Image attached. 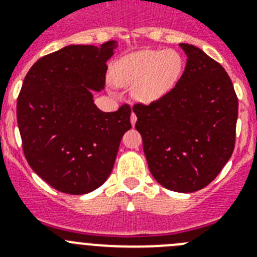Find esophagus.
Here are the masks:
<instances>
[{"label":"esophagus","mask_w":257,"mask_h":257,"mask_svg":"<svg viewBox=\"0 0 257 257\" xmlns=\"http://www.w3.org/2000/svg\"><path fill=\"white\" fill-rule=\"evenodd\" d=\"M130 119H131V124H133V126H135V123H136V119H138V117H136V114L135 113H131V117H130Z\"/></svg>","instance_id":"34e87169"}]
</instances>
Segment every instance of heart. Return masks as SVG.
<instances>
[{"mask_svg": "<svg viewBox=\"0 0 257 257\" xmlns=\"http://www.w3.org/2000/svg\"><path fill=\"white\" fill-rule=\"evenodd\" d=\"M183 67V58L175 50H140L118 59L110 68V79L119 87L131 86L135 100L151 104L175 87Z\"/></svg>", "mask_w": 257, "mask_h": 257, "instance_id": "heart-1", "label": "heart"}]
</instances>
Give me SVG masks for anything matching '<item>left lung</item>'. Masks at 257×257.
Here are the masks:
<instances>
[{
  "mask_svg": "<svg viewBox=\"0 0 257 257\" xmlns=\"http://www.w3.org/2000/svg\"><path fill=\"white\" fill-rule=\"evenodd\" d=\"M187 65L162 99L136 104V130L153 178L179 193L205 188L230 158L238 99L228 73L198 47L180 44Z\"/></svg>",
  "mask_w": 257,
  "mask_h": 257,
  "instance_id": "1",
  "label": "left lung"
}]
</instances>
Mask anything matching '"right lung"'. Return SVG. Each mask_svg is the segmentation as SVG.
<instances>
[{
  "instance_id": "right-lung-1",
  "label": "right lung",
  "mask_w": 257,
  "mask_h": 257,
  "mask_svg": "<svg viewBox=\"0 0 257 257\" xmlns=\"http://www.w3.org/2000/svg\"><path fill=\"white\" fill-rule=\"evenodd\" d=\"M117 46L69 45L38 59L24 78L17 105L24 156L59 192L79 196L103 185L131 128L130 106L101 112L92 95L104 90Z\"/></svg>"
}]
</instances>
